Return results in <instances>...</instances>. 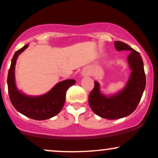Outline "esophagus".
<instances>
[{"mask_svg":"<svg viewBox=\"0 0 158 158\" xmlns=\"http://www.w3.org/2000/svg\"><path fill=\"white\" fill-rule=\"evenodd\" d=\"M81 74H82L83 76H87V74H88V72H87L86 70H83V71H81Z\"/></svg>","mask_w":158,"mask_h":158,"instance_id":"1","label":"esophagus"}]
</instances>
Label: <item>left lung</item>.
Masks as SVG:
<instances>
[{"instance_id": "1", "label": "left lung", "mask_w": 158, "mask_h": 158, "mask_svg": "<svg viewBox=\"0 0 158 158\" xmlns=\"http://www.w3.org/2000/svg\"><path fill=\"white\" fill-rule=\"evenodd\" d=\"M118 51H129L127 56L130 74L121 90L113 94H104L100 84L95 81L94 90L89 96V105L94 113L107 119H118L133 113L139 104L146 87L143 62L139 53L130 45L120 41L115 42Z\"/></svg>"}]
</instances>
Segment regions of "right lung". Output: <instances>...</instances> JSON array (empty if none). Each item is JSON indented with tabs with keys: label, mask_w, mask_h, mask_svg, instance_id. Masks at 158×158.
<instances>
[{
	"label": "right lung",
	"mask_w": 158,
	"mask_h": 158,
	"mask_svg": "<svg viewBox=\"0 0 158 158\" xmlns=\"http://www.w3.org/2000/svg\"><path fill=\"white\" fill-rule=\"evenodd\" d=\"M24 45L15 53L8 73L7 85L12 105L19 113L35 120H46L61 111L65 102L66 91L76 83L74 79L60 81L50 90L40 96H30L19 90L15 80V65L19 55L28 47Z\"/></svg>",
	"instance_id": "1"
}]
</instances>
